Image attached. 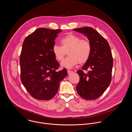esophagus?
Listing matches in <instances>:
<instances>
[{
	"instance_id": "esophagus-1",
	"label": "esophagus",
	"mask_w": 132,
	"mask_h": 132,
	"mask_svg": "<svg viewBox=\"0 0 132 132\" xmlns=\"http://www.w3.org/2000/svg\"><path fill=\"white\" fill-rule=\"evenodd\" d=\"M67 72H68V75H70V74H71L72 73H73V71H71V70H67Z\"/></svg>"
}]
</instances>
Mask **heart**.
Wrapping results in <instances>:
<instances>
[{
    "label": "heart",
    "instance_id": "heart-1",
    "mask_svg": "<svg viewBox=\"0 0 132 132\" xmlns=\"http://www.w3.org/2000/svg\"><path fill=\"white\" fill-rule=\"evenodd\" d=\"M62 46L55 45L52 48L53 53L57 60L61 61L68 52V57L61 62L62 67L71 68L79 63H86L89 59L91 52V46L89 41L81 39L76 35L69 34L61 40Z\"/></svg>",
    "mask_w": 132,
    "mask_h": 132
}]
</instances>
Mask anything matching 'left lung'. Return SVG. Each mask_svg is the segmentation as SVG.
<instances>
[{
    "instance_id": "8db88e82",
    "label": "left lung",
    "mask_w": 132,
    "mask_h": 132,
    "mask_svg": "<svg viewBox=\"0 0 132 132\" xmlns=\"http://www.w3.org/2000/svg\"><path fill=\"white\" fill-rule=\"evenodd\" d=\"M73 30L86 36L91 46L89 59L82 67V70L90 71L87 73L82 70L77 71L80 80L76 90L83 99L94 100L102 95L111 82L113 59L111 48L106 39L92 28L83 27Z\"/></svg>"
}]
</instances>
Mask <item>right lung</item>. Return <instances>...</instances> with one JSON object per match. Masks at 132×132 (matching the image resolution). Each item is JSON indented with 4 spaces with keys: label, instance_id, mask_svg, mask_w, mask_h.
Wrapping results in <instances>:
<instances>
[{
    "label": "right lung",
    "instance_id": "add662e5",
    "mask_svg": "<svg viewBox=\"0 0 132 132\" xmlns=\"http://www.w3.org/2000/svg\"><path fill=\"white\" fill-rule=\"evenodd\" d=\"M61 30L39 28L26 37L20 53V80L30 95L48 101L58 91L59 83L67 75L53 53L55 40Z\"/></svg>",
    "mask_w": 132,
    "mask_h": 132
}]
</instances>
